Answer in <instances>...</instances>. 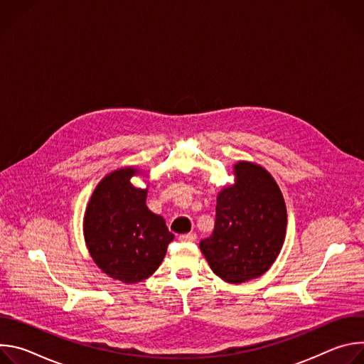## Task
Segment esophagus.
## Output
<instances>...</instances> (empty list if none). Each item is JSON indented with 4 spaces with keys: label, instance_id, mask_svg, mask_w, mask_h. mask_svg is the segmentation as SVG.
I'll return each mask as SVG.
<instances>
[{
    "label": "esophagus",
    "instance_id": "34e87169",
    "mask_svg": "<svg viewBox=\"0 0 364 364\" xmlns=\"http://www.w3.org/2000/svg\"><path fill=\"white\" fill-rule=\"evenodd\" d=\"M178 239H180L181 242H194L197 237H196L194 233H187V235H181Z\"/></svg>",
    "mask_w": 364,
    "mask_h": 364
}]
</instances>
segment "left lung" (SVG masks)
Wrapping results in <instances>:
<instances>
[{"mask_svg": "<svg viewBox=\"0 0 364 364\" xmlns=\"http://www.w3.org/2000/svg\"><path fill=\"white\" fill-rule=\"evenodd\" d=\"M235 183L218 193L212 237L200 250L229 284L262 277L277 261L287 235V205L275 178L259 164L237 161Z\"/></svg>", "mask_w": 364, "mask_h": 364, "instance_id": "8db88e82", "label": "left lung"}]
</instances>
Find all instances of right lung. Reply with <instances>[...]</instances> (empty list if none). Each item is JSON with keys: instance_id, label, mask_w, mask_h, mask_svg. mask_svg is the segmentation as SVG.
Masks as SVG:
<instances>
[{"instance_id": "obj_1", "label": "right lung", "mask_w": 364, "mask_h": 364, "mask_svg": "<svg viewBox=\"0 0 364 364\" xmlns=\"http://www.w3.org/2000/svg\"><path fill=\"white\" fill-rule=\"evenodd\" d=\"M144 171L128 166L103 177L83 216L87 250L97 268L124 284H136L161 265L174 235L145 204L146 188L131 183Z\"/></svg>"}]
</instances>
